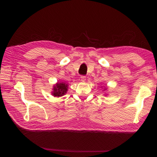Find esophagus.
Returning a JSON list of instances; mask_svg holds the SVG:
<instances>
[{"label":"esophagus","instance_id":"obj_1","mask_svg":"<svg viewBox=\"0 0 157 157\" xmlns=\"http://www.w3.org/2000/svg\"><path fill=\"white\" fill-rule=\"evenodd\" d=\"M80 79H81V81L82 82H85V81H86V76L82 75L80 77Z\"/></svg>","mask_w":157,"mask_h":157}]
</instances>
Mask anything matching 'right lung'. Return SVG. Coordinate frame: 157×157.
<instances>
[{
  "instance_id": "1",
  "label": "right lung",
  "mask_w": 157,
  "mask_h": 157,
  "mask_svg": "<svg viewBox=\"0 0 157 157\" xmlns=\"http://www.w3.org/2000/svg\"><path fill=\"white\" fill-rule=\"evenodd\" d=\"M68 91V84H66L64 82H60L57 83L53 86L52 95L55 97H60L65 95L66 93Z\"/></svg>"
}]
</instances>
